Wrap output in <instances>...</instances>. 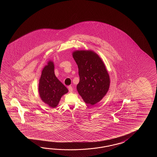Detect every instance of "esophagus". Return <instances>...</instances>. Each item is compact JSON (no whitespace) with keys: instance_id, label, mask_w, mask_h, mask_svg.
<instances>
[{"instance_id":"obj_1","label":"esophagus","mask_w":157,"mask_h":157,"mask_svg":"<svg viewBox=\"0 0 157 157\" xmlns=\"http://www.w3.org/2000/svg\"><path fill=\"white\" fill-rule=\"evenodd\" d=\"M68 90H69V91H70V93H72V91H73V88H72V87L71 86H69L68 87Z\"/></svg>"}]
</instances>
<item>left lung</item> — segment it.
<instances>
[{
	"label": "left lung",
	"mask_w": 157,
	"mask_h": 157,
	"mask_svg": "<svg viewBox=\"0 0 157 157\" xmlns=\"http://www.w3.org/2000/svg\"><path fill=\"white\" fill-rule=\"evenodd\" d=\"M73 57L80 77L77 91L86 103L94 105L102 99L109 89L110 79L105 66L92 51H76Z\"/></svg>",
	"instance_id": "left-lung-1"
}]
</instances>
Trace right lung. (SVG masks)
Wrapping results in <instances>:
<instances>
[{"instance_id": "obj_1", "label": "right lung", "mask_w": 157, "mask_h": 157, "mask_svg": "<svg viewBox=\"0 0 157 157\" xmlns=\"http://www.w3.org/2000/svg\"><path fill=\"white\" fill-rule=\"evenodd\" d=\"M54 69L53 63L49 62L42 71L39 85L41 100L52 108L57 107L61 97L68 92L67 87L56 76Z\"/></svg>"}]
</instances>
